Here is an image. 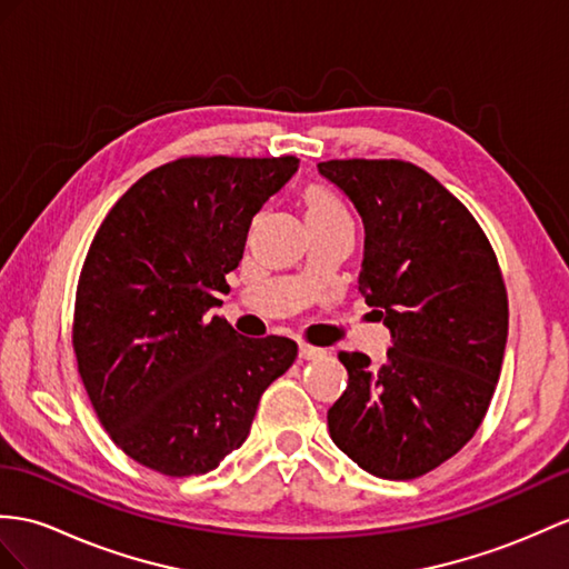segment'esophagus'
I'll return each mask as SVG.
<instances>
[{
  "label": "esophagus",
  "mask_w": 569,
  "mask_h": 569,
  "mask_svg": "<svg viewBox=\"0 0 569 569\" xmlns=\"http://www.w3.org/2000/svg\"><path fill=\"white\" fill-rule=\"evenodd\" d=\"M321 355H326L323 348H313V345H307V342L299 345V357L301 359H316V357H321Z\"/></svg>",
  "instance_id": "esophagus-1"
}]
</instances>
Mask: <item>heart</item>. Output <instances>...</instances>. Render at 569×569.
I'll use <instances>...</instances> for the list:
<instances>
[{
	"label": "heart",
	"mask_w": 569,
	"mask_h": 569,
	"mask_svg": "<svg viewBox=\"0 0 569 569\" xmlns=\"http://www.w3.org/2000/svg\"><path fill=\"white\" fill-rule=\"evenodd\" d=\"M303 204H307L309 224H332V221L352 219L348 204L332 196L326 188H309L303 192Z\"/></svg>",
	"instance_id": "1"
}]
</instances>
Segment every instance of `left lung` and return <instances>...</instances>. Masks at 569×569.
Returning <instances> with one entry per match:
<instances>
[{"instance_id": "left-lung-1", "label": "left lung", "mask_w": 569, "mask_h": 569, "mask_svg": "<svg viewBox=\"0 0 569 569\" xmlns=\"http://www.w3.org/2000/svg\"><path fill=\"white\" fill-rule=\"evenodd\" d=\"M318 173L365 224L357 289L391 330L383 365L340 352L336 447L386 480L420 478L476 435L500 379L509 307L492 246L437 178L398 159H336Z\"/></svg>"}]
</instances>
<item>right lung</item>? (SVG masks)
<instances>
[{"label":"right lung","instance_id":"1","mask_svg":"<svg viewBox=\"0 0 569 569\" xmlns=\"http://www.w3.org/2000/svg\"><path fill=\"white\" fill-rule=\"evenodd\" d=\"M297 169L295 157L163 163L96 231L72 342L96 415L137 463L171 478L210 473L295 365V340L243 338L212 309L253 217Z\"/></svg>","mask_w":569,"mask_h":569}]
</instances>
